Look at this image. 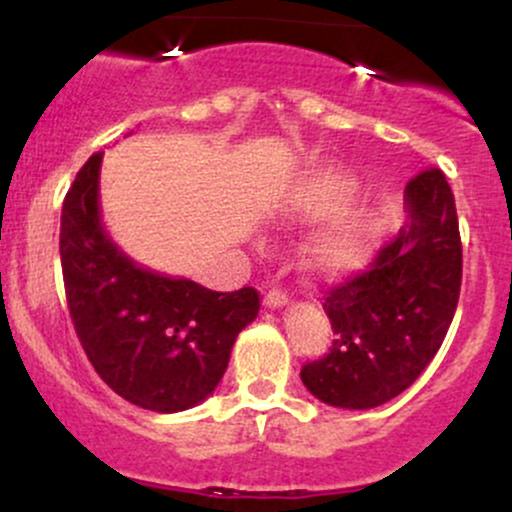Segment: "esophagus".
<instances>
[{
  "mask_svg": "<svg viewBox=\"0 0 512 512\" xmlns=\"http://www.w3.org/2000/svg\"><path fill=\"white\" fill-rule=\"evenodd\" d=\"M286 303H289V293L284 289H269L264 293V305H267V308H281V305Z\"/></svg>",
  "mask_w": 512,
  "mask_h": 512,
  "instance_id": "34e87169",
  "label": "esophagus"
}]
</instances>
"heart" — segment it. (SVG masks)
<instances>
[{
    "mask_svg": "<svg viewBox=\"0 0 512 512\" xmlns=\"http://www.w3.org/2000/svg\"><path fill=\"white\" fill-rule=\"evenodd\" d=\"M354 192L351 180L334 170L305 175L286 197L284 209L296 216L325 219L310 238L305 255L310 267L325 274L349 272L366 260L370 250V221L361 211H339Z\"/></svg>",
    "mask_w": 512,
    "mask_h": 512,
    "instance_id": "b5f03b06",
    "label": "heart"
}]
</instances>
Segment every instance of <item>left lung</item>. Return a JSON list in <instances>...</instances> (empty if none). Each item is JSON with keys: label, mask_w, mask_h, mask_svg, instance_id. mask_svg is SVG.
<instances>
[{"label": "left lung", "mask_w": 512, "mask_h": 512, "mask_svg": "<svg viewBox=\"0 0 512 512\" xmlns=\"http://www.w3.org/2000/svg\"><path fill=\"white\" fill-rule=\"evenodd\" d=\"M409 223L368 269L325 291L332 346L301 368L317 399L344 409L390 402L424 373L455 317L462 240L455 197L443 170L407 182Z\"/></svg>", "instance_id": "1"}]
</instances>
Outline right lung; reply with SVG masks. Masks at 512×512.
<instances>
[{"instance_id":"right-lung-1","label":"right lung","mask_w":512,"mask_h":512,"mask_svg":"<svg viewBox=\"0 0 512 512\" xmlns=\"http://www.w3.org/2000/svg\"><path fill=\"white\" fill-rule=\"evenodd\" d=\"M103 154L76 173L62 204L60 257L76 337L103 383L142 409H190L228 368L260 293L209 291L137 267L110 243L98 209Z\"/></svg>"}]
</instances>
